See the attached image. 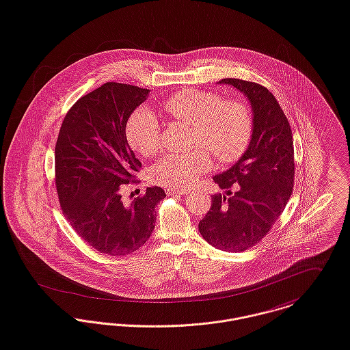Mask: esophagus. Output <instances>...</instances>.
Masks as SVG:
<instances>
[{
	"mask_svg": "<svg viewBox=\"0 0 350 350\" xmlns=\"http://www.w3.org/2000/svg\"><path fill=\"white\" fill-rule=\"evenodd\" d=\"M189 191L183 190V189H170L167 190L168 195H186Z\"/></svg>",
	"mask_w": 350,
	"mask_h": 350,
	"instance_id": "34e87169",
	"label": "esophagus"
}]
</instances>
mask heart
Returning a JSON list of instances; mask_svg holds the SVG:
<instances>
[{"label":"heart","instance_id":"b5f03b06","mask_svg":"<svg viewBox=\"0 0 350 350\" xmlns=\"http://www.w3.org/2000/svg\"><path fill=\"white\" fill-rule=\"evenodd\" d=\"M163 107L171 118L193 127L195 146L202 148L186 155H165L151 171L158 185L170 189L191 186L211 168V154L223 163L235 161L250 143L253 116L243 101L223 100L222 96L207 91L185 90L168 97ZM127 139L140 155L155 154L160 142L157 116L147 108L137 109L128 122Z\"/></svg>","mask_w":350,"mask_h":350}]
</instances>
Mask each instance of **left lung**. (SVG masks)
Segmentation results:
<instances>
[{"instance_id": "obj_1", "label": "left lung", "mask_w": 350, "mask_h": 350, "mask_svg": "<svg viewBox=\"0 0 350 350\" xmlns=\"http://www.w3.org/2000/svg\"><path fill=\"white\" fill-rule=\"evenodd\" d=\"M218 84L246 96L253 112L249 147L213 178L224 193L213 195L211 208L199 222L203 239L232 253L254 246L282 214L294 183V147L286 116L267 88L239 79Z\"/></svg>"}]
</instances>
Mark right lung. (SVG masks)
Instances as JSON below:
<instances>
[{
    "label": "right lung",
    "mask_w": 350,
    "mask_h": 350,
    "mask_svg": "<svg viewBox=\"0 0 350 350\" xmlns=\"http://www.w3.org/2000/svg\"><path fill=\"white\" fill-rule=\"evenodd\" d=\"M148 95L150 90L105 83L79 98L60 128L55 163L62 210L75 231L104 254L139 250L165 198L152 186L128 204L122 199L123 186L142 165L128 144V119Z\"/></svg>",
    "instance_id": "1"
}]
</instances>
